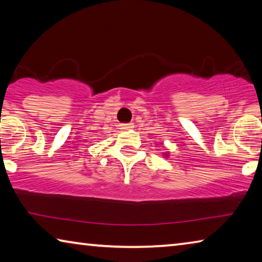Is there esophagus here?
I'll return each mask as SVG.
<instances>
[{
    "label": "esophagus",
    "instance_id": "34e87169",
    "mask_svg": "<svg viewBox=\"0 0 262 262\" xmlns=\"http://www.w3.org/2000/svg\"><path fill=\"white\" fill-rule=\"evenodd\" d=\"M134 128V125L133 123H121L120 125V129L122 130H130Z\"/></svg>",
    "mask_w": 262,
    "mask_h": 262
}]
</instances>
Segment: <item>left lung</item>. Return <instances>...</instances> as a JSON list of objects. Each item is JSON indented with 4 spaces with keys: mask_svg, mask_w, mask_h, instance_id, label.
Masks as SVG:
<instances>
[{
    "mask_svg": "<svg viewBox=\"0 0 262 262\" xmlns=\"http://www.w3.org/2000/svg\"><path fill=\"white\" fill-rule=\"evenodd\" d=\"M164 156H165V157H168V152L166 151V152H164Z\"/></svg>",
    "mask_w": 262,
    "mask_h": 262,
    "instance_id": "left-lung-1",
    "label": "left lung"
}]
</instances>
